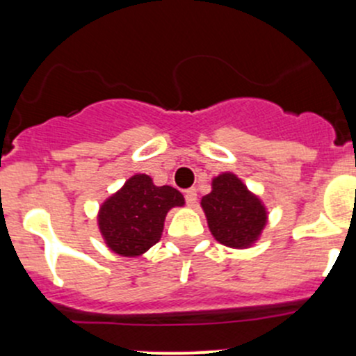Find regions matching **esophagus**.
Masks as SVG:
<instances>
[{
    "label": "esophagus",
    "mask_w": 356,
    "mask_h": 356,
    "mask_svg": "<svg viewBox=\"0 0 356 356\" xmlns=\"http://www.w3.org/2000/svg\"><path fill=\"white\" fill-rule=\"evenodd\" d=\"M185 200H186V204L190 205V207H193V205H195V202H197V190L195 188H188L185 192Z\"/></svg>",
    "instance_id": "esophagus-1"
}]
</instances>
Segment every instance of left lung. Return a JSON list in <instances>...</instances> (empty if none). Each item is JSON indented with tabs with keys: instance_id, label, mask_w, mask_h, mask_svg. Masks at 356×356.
Instances as JSON below:
<instances>
[{
	"instance_id": "obj_1",
	"label": "left lung",
	"mask_w": 356,
	"mask_h": 356,
	"mask_svg": "<svg viewBox=\"0 0 356 356\" xmlns=\"http://www.w3.org/2000/svg\"><path fill=\"white\" fill-rule=\"evenodd\" d=\"M200 205L212 236L229 248H250L267 225V209L234 173L212 178Z\"/></svg>"
}]
</instances>
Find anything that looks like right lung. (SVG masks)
<instances>
[{
	"label": "right lung",
	"instance_id": "obj_1",
	"mask_svg": "<svg viewBox=\"0 0 356 356\" xmlns=\"http://www.w3.org/2000/svg\"><path fill=\"white\" fill-rule=\"evenodd\" d=\"M185 199L170 185H154L149 175H134L104 200L97 226L106 247L122 257H140L161 240L166 214Z\"/></svg>",
	"mask_w": 356,
	"mask_h": 356
}]
</instances>
